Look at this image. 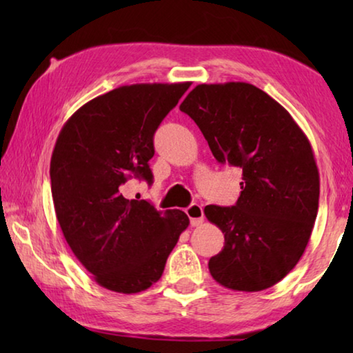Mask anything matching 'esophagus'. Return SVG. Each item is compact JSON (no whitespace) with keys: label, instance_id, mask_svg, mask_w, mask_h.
Instances as JSON below:
<instances>
[{"label":"esophagus","instance_id":"34e87169","mask_svg":"<svg viewBox=\"0 0 353 353\" xmlns=\"http://www.w3.org/2000/svg\"><path fill=\"white\" fill-rule=\"evenodd\" d=\"M185 213L188 214L191 225H201L204 223V212H202V207L199 204H191L190 207L185 208Z\"/></svg>","mask_w":353,"mask_h":353}]
</instances>
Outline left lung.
Listing matches in <instances>:
<instances>
[{
	"mask_svg": "<svg viewBox=\"0 0 353 353\" xmlns=\"http://www.w3.org/2000/svg\"><path fill=\"white\" fill-rule=\"evenodd\" d=\"M221 163L243 170L234 207L207 205L224 234L208 261L212 277L234 291L280 282L301 260L319 205L312 145L285 107L248 82L201 83L181 104Z\"/></svg>",
	"mask_w": 353,
	"mask_h": 353,
	"instance_id": "1",
	"label": "left lung"
}]
</instances>
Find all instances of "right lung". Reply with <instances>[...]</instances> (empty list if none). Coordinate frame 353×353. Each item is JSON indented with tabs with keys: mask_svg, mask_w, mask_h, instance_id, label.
Wrapping results in <instances>:
<instances>
[{
	"mask_svg": "<svg viewBox=\"0 0 353 353\" xmlns=\"http://www.w3.org/2000/svg\"><path fill=\"white\" fill-rule=\"evenodd\" d=\"M190 82L132 83L101 94L63 124L51 155V193L70 249L94 282L134 294L162 277L190 219L126 199L129 179L152 182L154 134Z\"/></svg>",
	"mask_w": 353,
	"mask_h": 353,
	"instance_id": "right-lung-1",
	"label": "right lung"
}]
</instances>
